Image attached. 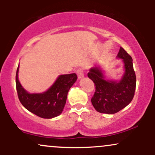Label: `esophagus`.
<instances>
[{
    "mask_svg": "<svg viewBox=\"0 0 155 155\" xmlns=\"http://www.w3.org/2000/svg\"><path fill=\"white\" fill-rule=\"evenodd\" d=\"M76 74H77L79 79H81V78L84 77V71L82 68H78L77 71H76Z\"/></svg>",
    "mask_w": 155,
    "mask_h": 155,
    "instance_id": "1",
    "label": "esophagus"
}]
</instances>
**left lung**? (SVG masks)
<instances>
[{
	"mask_svg": "<svg viewBox=\"0 0 155 155\" xmlns=\"http://www.w3.org/2000/svg\"><path fill=\"white\" fill-rule=\"evenodd\" d=\"M117 57L124 63L125 72L120 81H106L98 68H92L88 77L95 85V92L91 99L92 106L97 111L115 114L128 105L133 100L136 86V76L133 69L131 56L120 47Z\"/></svg>",
	"mask_w": 155,
	"mask_h": 155,
	"instance_id": "8db88e82",
	"label": "left lung"
}]
</instances>
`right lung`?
<instances>
[{
    "label": "right lung",
    "instance_id": "right-lung-1",
    "mask_svg": "<svg viewBox=\"0 0 155 155\" xmlns=\"http://www.w3.org/2000/svg\"><path fill=\"white\" fill-rule=\"evenodd\" d=\"M19 66L16 74V87L18 98L26 109L39 117L51 119L59 116L66 103L68 92L77 79L76 74L60 75L47 91L30 94L18 80Z\"/></svg>",
    "mask_w": 155,
    "mask_h": 155
}]
</instances>
